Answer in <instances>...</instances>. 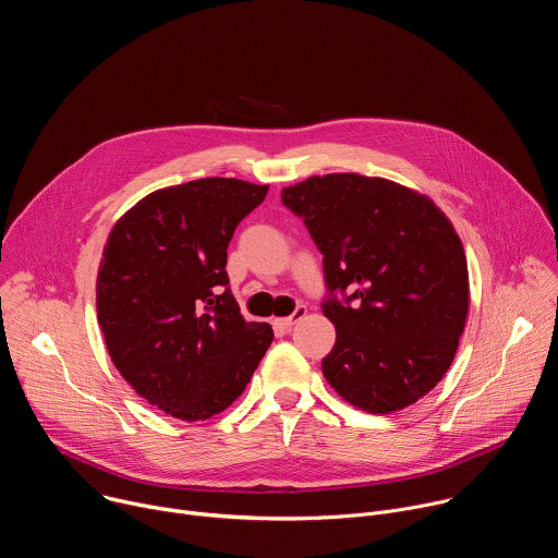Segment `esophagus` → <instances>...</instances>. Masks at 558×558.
Listing matches in <instances>:
<instances>
[{
  "label": "esophagus",
  "instance_id": "esophagus-1",
  "mask_svg": "<svg viewBox=\"0 0 558 558\" xmlns=\"http://www.w3.org/2000/svg\"><path fill=\"white\" fill-rule=\"evenodd\" d=\"M306 315V306H295V311L289 315V317H274L271 320V325H274V329H278V331H289L298 320H302V317Z\"/></svg>",
  "mask_w": 558,
  "mask_h": 558
}]
</instances>
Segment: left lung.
Returning a JSON list of instances; mask_svg holds the SVG:
<instances>
[{
    "mask_svg": "<svg viewBox=\"0 0 558 558\" xmlns=\"http://www.w3.org/2000/svg\"><path fill=\"white\" fill-rule=\"evenodd\" d=\"M282 203L323 252L329 289L349 291L323 304L336 325L331 388L371 415L422 400L450 368L470 304L450 218L417 190L353 172L289 185Z\"/></svg>",
    "mask_w": 558,
    "mask_h": 558,
    "instance_id": "8db88e82",
    "label": "left lung"
}]
</instances>
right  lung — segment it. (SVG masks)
<instances>
[{
  "instance_id": "right-lung-1",
  "label": "right lung",
  "mask_w": 558,
  "mask_h": 558,
  "mask_svg": "<svg viewBox=\"0 0 558 558\" xmlns=\"http://www.w3.org/2000/svg\"><path fill=\"white\" fill-rule=\"evenodd\" d=\"M269 185L198 179L156 190L110 229L97 317L121 377L149 407L205 422L243 395L274 329L229 291L227 245Z\"/></svg>"
}]
</instances>
